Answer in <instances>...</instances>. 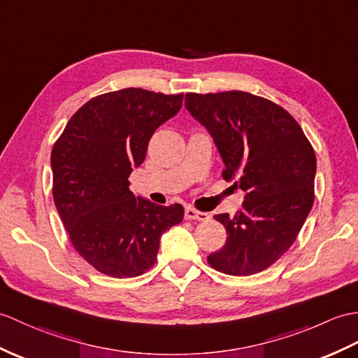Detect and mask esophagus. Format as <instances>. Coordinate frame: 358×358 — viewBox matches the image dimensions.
I'll return each instance as SVG.
<instances>
[{"instance_id": "obj_1", "label": "esophagus", "mask_w": 358, "mask_h": 358, "mask_svg": "<svg viewBox=\"0 0 358 358\" xmlns=\"http://www.w3.org/2000/svg\"><path fill=\"white\" fill-rule=\"evenodd\" d=\"M185 218L186 220H198V221H207L210 218V215L207 212H199L194 207H186L185 210Z\"/></svg>"}]
</instances>
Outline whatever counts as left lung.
I'll list each match as a JSON object with an SVG mask.
<instances>
[{
	"mask_svg": "<svg viewBox=\"0 0 358 358\" xmlns=\"http://www.w3.org/2000/svg\"><path fill=\"white\" fill-rule=\"evenodd\" d=\"M186 108L212 134L224 180L245 192L234 217L215 215L227 241L207 262L231 276L268 268L294 244L314 203L310 140L280 105L245 91L186 93Z\"/></svg>",
	"mask_w": 358,
	"mask_h": 358,
	"instance_id": "8db88e82",
	"label": "left lung"
}]
</instances>
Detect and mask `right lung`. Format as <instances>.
Instances as JSON below:
<instances>
[{"instance_id":"1","label":"right lung","mask_w":358,"mask_h":358,"mask_svg":"<svg viewBox=\"0 0 358 358\" xmlns=\"http://www.w3.org/2000/svg\"><path fill=\"white\" fill-rule=\"evenodd\" d=\"M182 93L111 91L82 105L52 149L53 199L73 247L106 276L136 278L154 267L163 231L182 221L181 204L132 195L155 129L181 108Z\"/></svg>"}]
</instances>
